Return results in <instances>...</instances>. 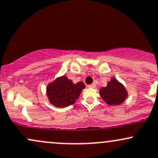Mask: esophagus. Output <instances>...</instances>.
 Returning <instances> with one entry per match:
<instances>
[{"label":"esophagus","instance_id":"34e87169","mask_svg":"<svg viewBox=\"0 0 158 158\" xmlns=\"http://www.w3.org/2000/svg\"><path fill=\"white\" fill-rule=\"evenodd\" d=\"M88 87H89V88H96V85H95V84L89 85H88Z\"/></svg>","mask_w":158,"mask_h":158}]
</instances>
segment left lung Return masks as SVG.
I'll list each match as a JSON object with an SVG mask.
<instances>
[{
	"mask_svg": "<svg viewBox=\"0 0 158 158\" xmlns=\"http://www.w3.org/2000/svg\"><path fill=\"white\" fill-rule=\"evenodd\" d=\"M99 94L103 100L109 106H119L128 97V91L122 83L116 78H111L106 87L99 89Z\"/></svg>",
	"mask_w": 158,
	"mask_h": 158,
	"instance_id": "1",
	"label": "left lung"
}]
</instances>
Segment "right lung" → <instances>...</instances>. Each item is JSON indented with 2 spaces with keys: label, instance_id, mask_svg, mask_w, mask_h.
I'll return each mask as SVG.
<instances>
[{
  "label": "right lung",
  "instance_id": "add662e5",
  "mask_svg": "<svg viewBox=\"0 0 158 158\" xmlns=\"http://www.w3.org/2000/svg\"><path fill=\"white\" fill-rule=\"evenodd\" d=\"M84 88L82 81L74 84L64 75L49 83L46 92L50 104L57 108H65L76 102Z\"/></svg>",
  "mask_w": 158,
  "mask_h": 158
}]
</instances>
